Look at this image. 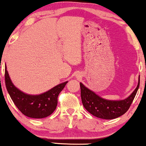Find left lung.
<instances>
[{
	"instance_id": "obj_1",
	"label": "left lung",
	"mask_w": 146,
	"mask_h": 146,
	"mask_svg": "<svg viewBox=\"0 0 146 146\" xmlns=\"http://www.w3.org/2000/svg\"><path fill=\"white\" fill-rule=\"evenodd\" d=\"M139 84L140 75L137 88L128 98L121 100H110L99 96L80 82L82 102L87 111L94 116L104 119H113L123 115L129 109L139 89Z\"/></svg>"
}]
</instances>
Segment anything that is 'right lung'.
<instances>
[{
    "mask_svg": "<svg viewBox=\"0 0 146 146\" xmlns=\"http://www.w3.org/2000/svg\"><path fill=\"white\" fill-rule=\"evenodd\" d=\"M5 85L10 98L14 104L25 116L42 119L49 116L56 110L58 97L68 82L57 85L40 95H29L21 91L11 82L5 66Z\"/></svg>",
    "mask_w": 146,
    "mask_h": 146,
    "instance_id": "obj_1",
    "label": "right lung"
}]
</instances>
